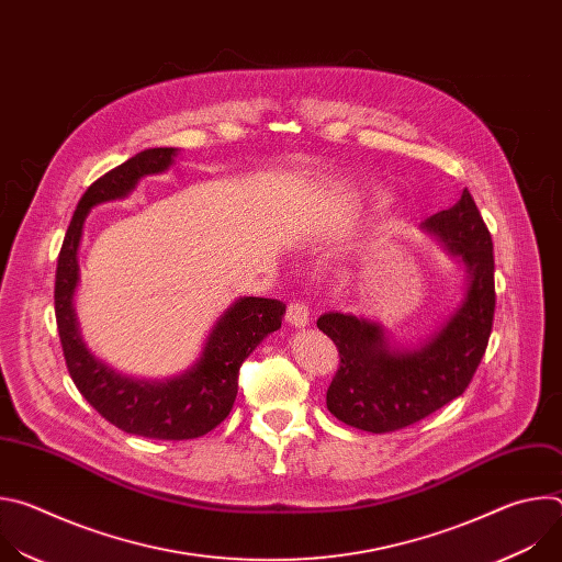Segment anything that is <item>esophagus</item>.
Segmentation results:
<instances>
[{
  "label": "esophagus",
  "mask_w": 562,
  "mask_h": 562,
  "mask_svg": "<svg viewBox=\"0 0 562 562\" xmlns=\"http://www.w3.org/2000/svg\"><path fill=\"white\" fill-rule=\"evenodd\" d=\"M286 323L295 329H304L308 325V306L304 302H291L286 308Z\"/></svg>",
  "instance_id": "34e87169"
}]
</instances>
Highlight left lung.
<instances>
[{
  "mask_svg": "<svg viewBox=\"0 0 562 562\" xmlns=\"http://www.w3.org/2000/svg\"><path fill=\"white\" fill-rule=\"evenodd\" d=\"M420 228L464 269L456 306L418 342L403 345L369 317L329 311L317 317L340 353L327 391L329 412L349 427L386 434L409 427L462 395L485 356L494 323V245L471 193Z\"/></svg>",
  "mask_w": 562,
  "mask_h": 562,
  "instance_id": "1",
  "label": "left lung"
}]
</instances>
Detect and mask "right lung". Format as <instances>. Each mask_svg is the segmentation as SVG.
<instances>
[{"label": "right lung", "mask_w": 562, "mask_h": 562, "mask_svg": "<svg viewBox=\"0 0 562 562\" xmlns=\"http://www.w3.org/2000/svg\"><path fill=\"white\" fill-rule=\"evenodd\" d=\"M176 157L178 148H146L93 182L77 202L55 273L57 331L75 386L111 425L153 440H189L215 429L235 403L239 367L269 334L282 327L286 311L280 300L254 295L233 300L213 323L195 362L162 380L126 375L91 353L72 304L85 222L91 209L128 198L142 178L167 173Z\"/></svg>", "instance_id": "1"}]
</instances>
